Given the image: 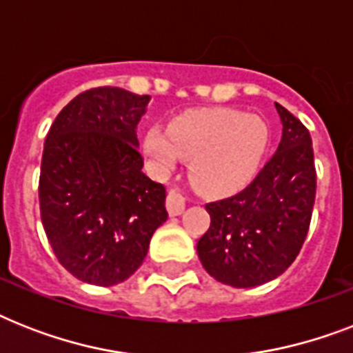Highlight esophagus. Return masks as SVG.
<instances>
[{
	"label": "esophagus",
	"mask_w": 353,
	"mask_h": 353,
	"mask_svg": "<svg viewBox=\"0 0 353 353\" xmlns=\"http://www.w3.org/2000/svg\"><path fill=\"white\" fill-rule=\"evenodd\" d=\"M166 210L170 216H179L185 210V198L176 190H170L166 196Z\"/></svg>",
	"instance_id": "obj_1"
}]
</instances>
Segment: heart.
<instances>
[{"label":"heart","mask_w":353,"mask_h":353,"mask_svg":"<svg viewBox=\"0 0 353 353\" xmlns=\"http://www.w3.org/2000/svg\"><path fill=\"white\" fill-rule=\"evenodd\" d=\"M269 143V128L258 115L234 110H203L154 126L144 152L159 174L190 157V177L207 194H227L251 181Z\"/></svg>","instance_id":"1"}]
</instances>
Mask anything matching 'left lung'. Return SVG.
<instances>
[{
    "label": "left lung",
    "instance_id": "8db88e82",
    "mask_svg": "<svg viewBox=\"0 0 353 353\" xmlns=\"http://www.w3.org/2000/svg\"><path fill=\"white\" fill-rule=\"evenodd\" d=\"M282 139L254 181L205 205L210 227L198 241L205 271L221 284L254 288L290 268L306 240L317 174L307 128L274 104Z\"/></svg>",
    "mask_w": 353,
    "mask_h": 353
}]
</instances>
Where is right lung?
<instances>
[{"mask_svg":"<svg viewBox=\"0 0 353 353\" xmlns=\"http://www.w3.org/2000/svg\"><path fill=\"white\" fill-rule=\"evenodd\" d=\"M148 95L95 88L69 102L47 133L40 214L58 262L82 282L115 285L143 263L168 218L166 190L143 172L137 124Z\"/></svg>","mask_w":353,"mask_h":353,"instance_id":"right-lung-1","label":"right lung"}]
</instances>
